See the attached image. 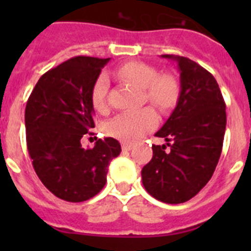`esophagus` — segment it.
Wrapping results in <instances>:
<instances>
[{
  "mask_svg": "<svg viewBox=\"0 0 251 251\" xmlns=\"http://www.w3.org/2000/svg\"><path fill=\"white\" fill-rule=\"evenodd\" d=\"M133 148V146L130 143H122V150L123 151H130Z\"/></svg>",
  "mask_w": 251,
  "mask_h": 251,
  "instance_id": "obj_1",
  "label": "esophagus"
}]
</instances>
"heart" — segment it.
<instances>
[{"label": "heart", "instance_id": "1", "mask_svg": "<svg viewBox=\"0 0 251 251\" xmlns=\"http://www.w3.org/2000/svg\"><path fill=\"white\" fill-rule=\"evenodd\" d=\"M119 79L143 89L145 98L162 112H168L179 98V83L174 75L158 74L152 65L142 61H129L117 69ZM108 77L100 75L92 90V103L95 110L105 112L108 108ZM158 123V117L153 108L146 106L139 110H130L118 114L106 126V132L126 142H137L152 130Z\"/></svg>", "mask_w": 251, "mask_h": 251}]
</instances>
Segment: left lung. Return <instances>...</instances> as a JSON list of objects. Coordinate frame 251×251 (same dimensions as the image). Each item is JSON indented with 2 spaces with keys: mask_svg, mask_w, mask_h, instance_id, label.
Returning <instances> with one entry per match:
<instances>
[{
  "mask_svg": "<svg viewBox=\"0 0 251 251\" xmlns=\"http://www.w3.org/2000/svg\"><path fill=\"white\" fill-rule=\"evenodd\" d=\"M162 57L178 65L181 93L171 117L156 133L166 145L152 146L153 157L142 168V182L157 200L182 203L214 175L225 136L226 105L211 73L188 57Z\"/></svg>",
  "mask_w": 251,
  "mask_h": 251,
  "instance_id": "obj_1",
  "label": "left lung"
}]
</instances>
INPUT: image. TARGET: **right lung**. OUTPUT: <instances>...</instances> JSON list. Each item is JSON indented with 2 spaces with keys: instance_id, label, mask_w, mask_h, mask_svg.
Here are the masks:
<instances>
[{
  "instance_id": "1",
  "label": "right lung",
  "mask_w": 251,
  "mask_h": 251,
  "mask_svg": "<svg viewBox=\"0 0 251 251\" xmlns=\"http://www.w3.org/2000/svg\"><path fill=\"white\" fill-rule=\"evenodd\" d=\"M109 59L75 56L46 72L25 109L26 142L32 166L49 191L69 202H83L100 192L110 161L122 148L114 138L83 148L94 134L92 90Z\"/></svg>"
}]
</instances>
